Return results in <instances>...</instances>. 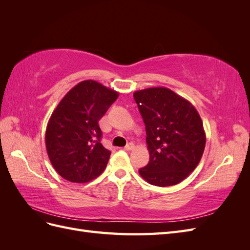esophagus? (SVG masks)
I'll use <instances>...</instances> for the list:
<instances>
[{
    "label": "esophagus",
    "mask_w": 250,
    "mask_h": 250,
    "mask_svg": "<svg viewBox=\"0 0 250 250\" xmlns=\"http://www.w3.org/2000/svg\"><path fill=\"white\" fill-rule=\"evenodd\" d=\"M134 148V145L132 143H129V144H127V145L125 146V150H127V151H130V150H132Z\"/></svg>",
    "instance_id": "34e87169"
}]
</instances>
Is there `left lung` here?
Instances as JSON below:
<instances>
[{
    "instance_id": "1",
    "label": "left lung",
    "mask_w": 250,
    "mask_h": 250,
    "mask_svg": "<svg viewBox=\"0 0 250 250\" xmlns=\"http://www.w3.org/2000/svg\"><path fill=\"white\" fill-rule=\"evenodd\" d=\"M133 98L146 126L150 154L140 175L157 187L179 184L197 167L206 147L198 111L167 87L138 90Z\"/></svg>"
}]
</instances>
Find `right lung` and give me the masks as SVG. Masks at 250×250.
<instances>
[{
	"label": "right lung",
	"instance_id": "obj_1",
	"mask_svg": "<svg viewBox=\"0 0 250 250\" xmlns=\"http://www.w3.org/2000/svg\"><path fill=\"white\" fill-rule=\"evenodd\" d=\"M119 93L94 80L75 85L49 120L46 148L53 167L72 183H87L106 168L110 151L101 144L99 120Z\"/></svg>",
	"mask_w": 250,
	"mask_h": 250
}]
</instances>
